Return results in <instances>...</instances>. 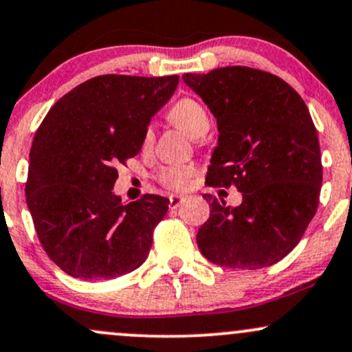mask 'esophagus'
<instances>
[{
  "label": "esophagus",
  "mask_w": 352,
  "mask_h": 352,
  "mask_svg": "<svg viewBox=\"0 0 352 352\" xmlns=\"http://www.w3.org/2000/svg\"><path fill=\"white\" fill-rule=\"evenodd\" d=\"M168 201H170V204H168V207L177 208L182 204V201H184V197H182V195H170V197H168Z\"/></svg>",
  "instance_id": "1"
}]
</instances>
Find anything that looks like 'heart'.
<instances>
[{
  "label": "heart",
  "mask_w": 352,
  "mask_h": 352,
  "mask_svg": "<svg viewBox=\"0 0 352 352\" xmlns=\"http://www.w3.org/2000/svg\"><path fill=\"white\" fill-rule=\"evenodd\" d=\"M168 119L179 127L185 129L192 137H197V140L201 139V135L207 134L210 127V117L207 109H205L199 100L192 98H184L177 100L168 111ZM153 132L152 127H147L142 135V147L148 148L152 144ZM193 177L192 165H168V167L160 168L157 173V182L168 190H185L190 185V180Z\"/></svg>",
  "instance_id": "heart-1"
}]
</instances>
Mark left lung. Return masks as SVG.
Masks as SVG:
<instances>
[{"mask_svg": "<svg viewBox=\"0 0 352 352\" xmlns=\"http://www.w3.org/2000/svg\"><path fill=\"white\" fill-rule=\"evenodd\" d=\"M184 80L220 132L207 185L243 195L235 208L204 195L210 218L197 233L201 254L227 268L278 263L300 243L319 205L321 151L305 100L278 76L246 66L184 74Z\"/></svg>", "mask_w": 352, "mask_h": 352, "instance_id": "1", "label": "left lung"}]
</instances>
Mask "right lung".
<instances>
[{"label": "right lung", "instance_id": "obj_1", "mask_svg": "<svg viewBox=\"0 0 352 352\" xmlns=\"http://www.w3.org/2000/svg\"><path fill=\"white\" fill-rule=\"evenodd\" d=\"M177 84L179 76H98L64 94L39 125L24 193L44 252L69 276L112 280L147 260L168 200L145 193L122 204L112 187L116 167L140 152Z\"/></svg>", "mask_w": 352, "mask_h": 352}]
</instances>
